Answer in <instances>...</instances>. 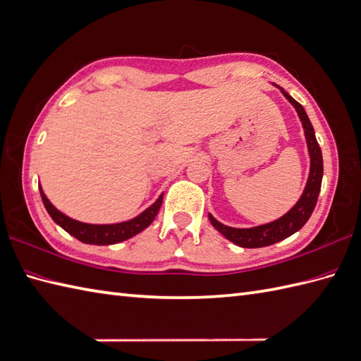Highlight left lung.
I'll return each mask as SVG.
<instances>
[{"instance_id": "8db88e82", "label": "left lung", "mask_w": 361, "mask_h": 361, "mask_svg": "<svg viewBox=\"0 0 361 361\" xmlns=\"http://www.w3.org/2000/svg\"><path fill=\"white\" fill-rule=\"evenodd\" d=\"M276 87L283 92V95L289 99V103L295 107V111L301 120V124H303L305 137H306L307 149H309V157H311V171H309V178L306 183V188L303 190V195L300 197L297 204L292 207L288 214H284L281 219L275 220L272 223L262 224V226H257V228H249V229H237V228H231V226L221 224L220 221H216L211 214H209V220H211L214 228L220 233H223V235L229 241L235 243V245L240 247L271 246L274 243H279L284 238L290 237L292 233H295L297 231H300L309 220V216L312 215L317 200H318V194H320V189H322L323 155H322V149L317 142L312 124L307 118L305 107L298 102H295V99L292 98L286 90H283L280 86Z\"/></svg>"}]
</instances>
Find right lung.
<instances>
[{
    "label": "right lung",
    "mask_w": 361,
    "mask_h": 361,
    "mask_svg": "<svg viewBox=\"0 0 361 361\" xmlns=\"http://www.w3.org/2000/svg\"><path fill=\"white\" fill-rule=\"evenodd\" d=\"M39 194H41V200H43L44 203L46 211L49 212L50 216H52V220L60 226V228H63L67 233H71V235L77 240L86 243V245H98V246L115 245V243L128 240L133 235H137V233H140L141 231H145L147 226L155 220V216L158 211H160L161 203H163V194H161L152 206H149L145 212H141L138 216H135V219H132L129 221H123L116 224H87V223L73 220L71 216H67L63 212L58 211V209L47 200L41 186H39Z\"/></svg>",
    "instance_id": "1"
}]
</instances>
